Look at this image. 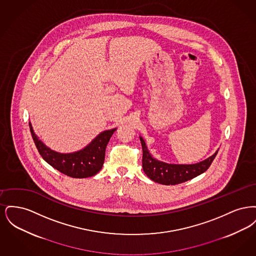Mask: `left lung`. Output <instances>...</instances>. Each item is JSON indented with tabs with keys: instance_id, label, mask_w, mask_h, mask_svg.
<instances>
[{
	"instance_id": "8db88e82",
	"label": "left lung",
	"mask_w": 256,
	"mask_h": 256,
	"mask_svg": "<svg viewBox=\"0 0 256 256\" xmlns=\"http://www.w3.org/2000/svg\"><path fill=\"white\" fill-rule=\"evenodd\" d=\"M140 141L143 148V170L152 180L164 185L180 184L200 176L210 167L211 163L213 162V160L218 154L217 150L209 158L192 165L167 164L152 158V156L150 154L146 148L145 141L143 140L142 137H140Z\"/></svg>"
}]
</instances>
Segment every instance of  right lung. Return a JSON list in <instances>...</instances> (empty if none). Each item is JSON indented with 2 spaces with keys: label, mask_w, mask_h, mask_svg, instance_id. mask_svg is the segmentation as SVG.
Segmentation results:
<instances>
[{
  "label": "right lung",
  "mask_w": 256,
  "mask_h": 256,
  "mask_svg": "<svg viewBox=\"0 0 256 256\" xmlns=\"http://www.w3.org/2000/svg\"><path fill=\"white\" fill-rule=\"evenodd\" d=\"M28 124L32 139L42 158L54 169L74 178L93 176L100 170L104 162L106 148L108 144L110 137L116 130V128L106 130L98 134L84 150L74 154H63L56 152L45 146L34 132L30 122H28Z\"/></svg>",
  "instance_id": "1"
}]
</instances>
